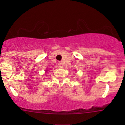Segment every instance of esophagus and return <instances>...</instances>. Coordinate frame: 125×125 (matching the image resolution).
<instances>
[{
  "label": "esophagus",
  "instance_id": "esophagus-1",
  "mask_svg": "<svg viewBox=\"0 0 125 125\" xmlns=\"http://www.w3.org/2000/svg\"><path fill=\"white\" fill-rule=\"evenodd\" d=\"M59 67L60 68H63V65L62 63H59Z\"/></svg>",
  "mask_w": 125,
  "mask_h": 125
}]
</instances>
